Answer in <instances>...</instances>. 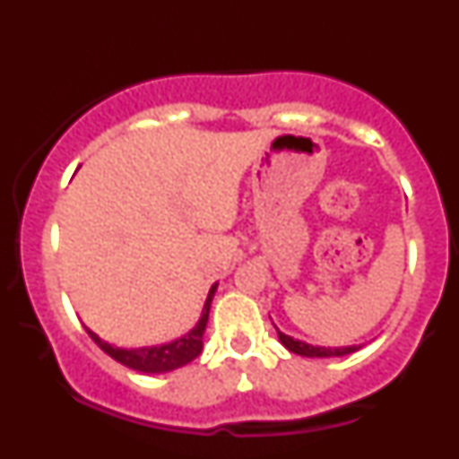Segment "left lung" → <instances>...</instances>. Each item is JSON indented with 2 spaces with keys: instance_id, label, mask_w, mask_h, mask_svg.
I'll list each match as a JSON object with an SVG mask.
<instances>
[{
  "instance_id": "8db88e82",
  "label": "left lung",
  "mask_w": 459,
  "mask_h": 459,
  "mask_svg": "<svg viewBox=\"0 0 459 459\" xmlns=\"http://www.w3.org/2000/svg\"><path fill=\"white\" fill-rule=\"evenodd\" d=\"M274 329H277V325H274ZM277 335L279 341L282 345H285L290 353L295 355H301V357H343L349 353H355L357 349H361V345H349V347H321V345H311V343H305V341H299L290 335H285V333L277 329Z\"/></svg>"
}]
</instances>
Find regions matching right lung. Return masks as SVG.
Returning <instances> with one entry per match:
<instances>
[{
  "mask_svg": "<svg viewBox=\"0 0 459 459\" xmlns=\"http://www.w3.org/2000/svg\"><path fill=\"white\" fill-rule=\"evenodd\" d=\"M216 287L219 282H214L208 290V297L203 307L201 319L190 329L186 335H182L178 339L170 341V343H162V345H152V347H140V349H124V347H116L108 341L100 339L94 331H88V335L96 341V345L102 349L104 353H108L126 368L140 371V373H169L178 368H185L186 363L196 359L198 355L203 353V337H204V329L208 323V313H211V303L212 297L216 293Z\"/></svg>",
  "mask_w": 459,
  "mask_h": 459,
  "instance_id": "1",
  "label": "right lung"
}]
</instances>
